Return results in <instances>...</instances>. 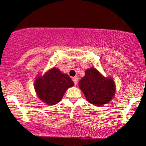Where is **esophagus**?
<instances>
[{"instance_id":"34e87169","label":"esophagus","mask_w":146,"mask_h":146,"mask_svg":"<svg viewBox=\"0 0 146 146\" xmlns=\"http://www.w3.org/2000/svg\"><path fill=\"white\" fill-rule=\"evenodd\" d=\"M72 80H73L74 83L75 85L77 84V83H78V79H77V78H76V77H73V78H72Z\"/></svg>"}]
</instances>
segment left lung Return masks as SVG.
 I'll return each mask as SVG.
<instances>
[{
	"label": "left lung",
	"mask_w": 146,
	"mask_h": 146,
	"mask_svg": "<svg viewBox=\"0 0 146 146\" xmlns=\"http://www.w3.org/2000/svg\"><path fill=\"white\" fill-rule=\"evenodd\" d=\"M79 86L86 100L95 106L109 103L116 92V85L112 78L104 77L94 67L85 71V76L79 81Z\"/></svg>",
	"instance_id": "8db88e82"
}]
</instances>
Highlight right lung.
Masks as SVG:
<instances>
[{
	"label": "right lung",
	"mask_w": 146,
	"mask_h": 146,
	"mask_svg": "<svg viewBox=\"0 0 146 146\" xmlns=\"http://www.w3.org/2000/svg\"><path fill=\"white\" fill-rule=\"evenodd\" d=\"M74 86V82L67 74L53 67L43 76L36 77L35 90L42 102L54 105L60 102L67 89Z\"/></svg>",
	"instance_id": "right-lung-1"
}]
</instances>
